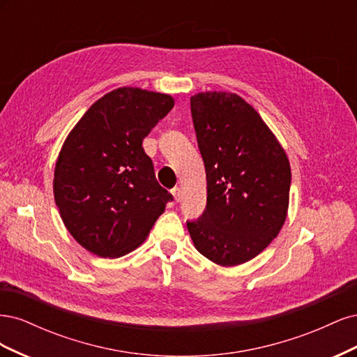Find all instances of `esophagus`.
I'll list each match as a JSON object with an SVG mask.
<instances>
[{
  "instance_id": "obj_1",
  "label": "esophagus",
  "mask_w": 357,
  "mask_h": 357,
  "mask_svg": "<svg viewBox=\"0 0 357 357\" xmlns=\"http://www.w3.org/2000/svg\"><path fill=\"white\" fill-rule=\"evenodd\" d=\"M171 193H172V197H174L176 202H180V201H181V189H180V188L171 189Z\"/></svg>"
}]
</instances>
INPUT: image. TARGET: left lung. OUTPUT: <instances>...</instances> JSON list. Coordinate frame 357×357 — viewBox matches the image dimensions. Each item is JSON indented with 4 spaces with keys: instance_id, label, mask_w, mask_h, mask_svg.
Instances as JSON below:
<instances>
[{
    "instance_id": "left-lung-1",
    "label": "left lung",
    "mask_w": 357,
    "mask_h": 357,
    "mask_svg": "<svg viewBox=\"0 0 357 357\" xmlns=\"http://www.w3.org/2000/svg\"><path fill=\"white\" fill-rule=\"evenodd\" d=\"M190 112L207 176V207L201 219L188 222L190 238L214 264H245L265 250L287 218V155L240 95L195 93Z\"/></svg>"
}]
</instances>
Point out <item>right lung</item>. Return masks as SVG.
<instances>
[{"instance_id":"right-lung-1","label":"right lung","mask_w":357,"mask_h":357,"mask_svg":"<svg viewBox=\"0 0 357 357\" xmlns=\"http://www.w3.org/2000/svg\"><path fill=\"white\" fill-rule=\"evenodd\" d=\"M174 107L168 93L132 86L95 101L63 142L53 195L73 238L100 257H121L147 238L171 193L143 139Z\"/></svg>"}]
</instances>
